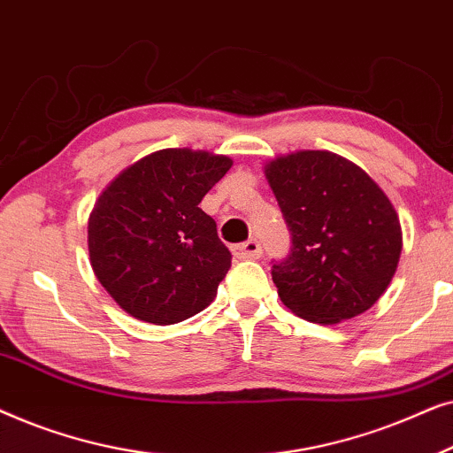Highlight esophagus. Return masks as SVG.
<instances>
[{
  "instance_id": "34e87169",
  "label": "esophagus",
  "mask_w": 453,
  "mask_h": 453,
  "mask_svg": "<svg viewBox=\"0 0 453 453\" xmlns=\"http://www.w3.org/2000/svg\"><path fill=\"white\" fill-rule=\"evenodd\" d=\"M233 253H234V257H239V259H259L262 257V245H259V241L250 239V241H245V243L234 247Z\"/></svg>"
}]
</instances>
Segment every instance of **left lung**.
<instances>
[{"instance_id": "8db88e82", "label": "left lung", "mask_w": 453, "mask_h": 453, "mask_svg": "<svg viewBox=\"0 0 453 453\" xmlns=\"http://www.w3.org/2000/svg\"><path fill=\"white\" fill-rule=\"evenodd\" d=\"M264 173L293 234L290 256L272 265L284 305L315 324L373 307L402 253L398 212L380 185L327 150L282 154Z\"/></svg>"}]
</instances>
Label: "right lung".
Wrapping results in <instances>:
<instances>
[{"instance_id": "obj_1", "label": "right lung", "mask_w": 453, "mask_h": 453, "mask_svg": "<svg viewBox=\"0 0 453 453\" xmlns=\"http://www.w3.org/2000/svg\"><path fill=\"white\" fill-rule=\"evenodd\" d=\"M231 166L222 154L165 148L101 191L88 216L90 265L132 318L171 326L214 301L231 251L200 202Z\"/></svg>"}]
</instances>
